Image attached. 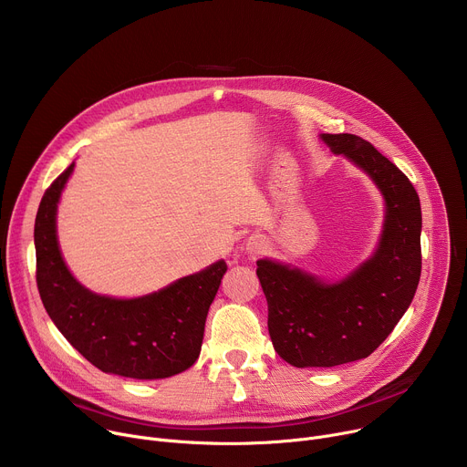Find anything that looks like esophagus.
I'll list each match as a JSON object with an SVG mask.
<instances>
[{
    "instance_id": "obj_1",
    "label": "esophagus",
    "mask_w": 467,
    "mask_h": 467,
    "mask_svg": "<svg viewBox=\"0 0 467 467\" xmlns=\"http://www.w3.org/2000/svg\"><path fill=\"white\" fill-rule=\"evenodd\" d=\"M251 253H256V247H253V245H251Z\"/></svg>"
}]
</instances>
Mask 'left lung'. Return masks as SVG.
Instances as JSON below:
<instances>
[{
	"label": "left lung",
	"instance_id": "left-lung-1",
	"mask_svg": "<svg viewBox=\"0 0 467 467\" xmlns=\"http://www.w3.org/2000/svg\"><path fill=\"white\" fill-rule=\"evenodd\" d=\"M321 139L375 181L386 199V220L375 254L335 285L272 260L256 262L274 348L296 368H332L369 357L407 312L421 275V207L414 184L357 135Z\"/></svg>",
	"mask_w": 467,
	"mask_h": 467
}]
</instances>
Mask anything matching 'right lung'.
Wrapping results in <instances>:
<instances>
[{"mask_svg":"<svg viewBox=\"0 0 467 467\" xmlns=\"http://www.w3.org/2000/svg\"><path fill=\"white\" fill-rule=\"evenodd\" d=\"M74 164L44 192L35 220L36 286L51 321L90 364L129 379H166L199 357L205 321L227 272L223 260L140 299H112L81 286L66 268L55 231L60 192Z\"/></svg>","mask_w":467,"mask_h":467,"instance_id":"add662e5","label":"right lung"}]
</instances>
